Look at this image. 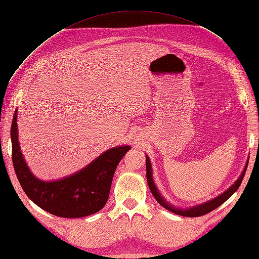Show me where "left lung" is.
<instances>
[{"mask_svg":"<svg viewBox=\"0 0 259 259\" xmlns=\"http://www.w3.org/2000/svg\"><path fill=\"white\" fill-rule=\"evenodd\" d=\"M247 166H248V162H246V166H245V168L243 170V172H241L240 177L237 180H236L235 184L230 186L226 191L223 192L222 195H219L216 198H213V199L209 200V201H206V202H203V203H200V205H197L195 207L177 208V207L172 206L171 203L168 202L166 199H164V198L160 195V192H159V190L157 189V187H156L155 183H153V179H152V168H151L150 159H149V157L146 156L147 183H148V186H149L152 196L155 197L156 200L159 203H160L162 207L166 208L167 210L171 211L174 213L180 214V216H184V217H199V216H202V214H206L208 212L212 211L213 209H216L221 205H223V203L226 201L228 198L232 197V195L234 194V192L239 188L241 181H243V179H244V176H245V172H246V170H247Z\"/></svg>","mask_w":259,"mask_h":259,"instance_id":"left-lung-1","label":"left lung"}]
</instances>
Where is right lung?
Segmentation results:
<instances>
[{
  "label": "right lung",
  "mask_w": 259,
  "mask_h": 259,
  "mask_svg": "<svg viewBox=\"0 0 259 259\" xmlns=\"http://www.w3.org/2000/svg\"><path fill=\"white\" fill-rule=\"evenodd\" d=\"M18 110L11 126L13 166L26 196L43 210L63 218H80L96 213L106 205L115 169L130 146L104 151L80 171L60 180L43 181L33 175L22 156L18 135Z\"/></svg>",
  "instance_id": "1"
}]
</instances>
